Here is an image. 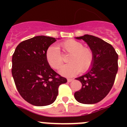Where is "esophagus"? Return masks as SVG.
Instances as JSON below:
<instances>
[{"mask_svg":"<svg viewBox=\"0 0 127 127\" xmlns=\"http://www.w3.org/2000/svg\"><path fill=\"white\" fill-rule=\"evenodd\" d=\"M72 81H73V79H70V78H68V79H67V81L69 82V83Z\"/></svg>","mask_w":127,"mask_h":127,"instance_id":"1","label":"esophagus"}]
</instances>
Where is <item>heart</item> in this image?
Returning a JSON list of instances; mask_svg holds the SVG:
<instances>
[{"label": "heart", "mask_w": 127, "mask_h": 127, "mask_svg": "<svg viewBox=\"0 0 127 127\" xmlns=\"http://www.w3.org/2000/svg\"><path fill=\"white\" fill-rule=\"evenodd\" d=\"M64 53L70 54L67 58L69 64L61 68L60 72L64 76H73L79 72H85L92 67L94 60V52L90 48L84 47L80 42L69 39L58 46ZM46 58L48 64L53 69H59L63 64V57L59 49L51 46L47 50Z\"/></svg>", "instance_id": "obj_1"}]
</instances>
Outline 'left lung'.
Masks as SVG:
<instances>
[{
  "instance_id": "8db88e82",
  "label": "left lung",
  "mask_w": 127,
  "mask_h": 127,
  "mask_svg": "<svg viewBox=\"0 0 127 127\" xmlns=\"http://www.w3.org/2000/svg\"><path fill=\"white\" fill-rule=\"evenodd\" d=\"M76 38L88 44L94 60L89 71L76 79L82 86L74 93V97L82 104H95L105 98L113 87L118 69V55L110 44L97 37L86 34Z\"/></svg>"
}]
</instances>
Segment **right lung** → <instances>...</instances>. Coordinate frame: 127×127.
<instances>
[{"instance_id": "1", "label": "right lung", "mask_w": 127, "mask_h": 127, "mask_svg": "<svg viewBox=\"0 0 127 127\" xmlns=\"http://www.w3.org/2000/svg\"><path fill=\"white\" fill-rule=\"evenodd\" d=\"M55 38L40 35L20 42L12 58V75L22 98L36 106L55 102L58 87L67 79L54 71L48 64L46 53Z\"/></svg>"}]
</instances>
